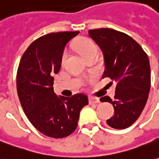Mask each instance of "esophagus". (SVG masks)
Returning a JSON list of instances; mask_svg holds the SVG:
<instances>
[{
  "instance_id": "esophagus-1",
  "label": "esophagus",
  "mask_w": 159,
  "mask_h": 159,
  "mask_svg": "<svg viewBox=\"0 0 159 159\" xmlns=\"http://www.w3.org/2000/svg\"><path fill=\"white\" fill-rule=\"evenodd\" d=\"M89 104H95V103H98L100 102V100L97 98H89Z\"/></svg>"
}]
</instances>
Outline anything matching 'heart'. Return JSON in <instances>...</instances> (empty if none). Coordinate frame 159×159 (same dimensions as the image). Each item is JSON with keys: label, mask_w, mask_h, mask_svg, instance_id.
Wrapping results in <instances>:
<instances>
[{"label": "heart", "mask_w": 159, "mask_h": 159, "mask_svg": "<svg viewBox=\"0 0 159 159\" xmlns=\"http://www.w3.org/2000/svg\"><path fill=\"white\" fill-rule=\"evenodd\" d=\"M74 48L84 58L92 53H97V49H98L96 43H94L91 39L88 38V37H79L76 39L74 43ZM66 56L67 55L65 52L62 54L61 61L65 60Z\"/></svg>", "instance_id": "obj_1"}]
</instances>
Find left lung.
Here are the masks:
<instances>
[{"label": "left lung", "mask_w": 159, "mask_h": 159, "mask_svg": "<svg viewBox=\"0 0 159 159\" xmlns=\"http://www.w3.org/2000/svg\"><path fill=\"white\" fill-rule=\"evenodd\" d=\"M89 35L103 54L102 78L116 83L114 99L105 96L101 102L114 107V116L106 121L114 129H126L142 113L151 88V68L146 53L128 34L112 29L89 30ZM112 84V82H111Z\"/></svg>", "instance_id": "1"}]
</instances>
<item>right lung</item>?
Instances as JSON below:
<instances>
[{
    "label": "right lung",
    "mask_w": 159,
    "mask_h": 159,
    "mask_svg": "<svg viewBox=\"0 0 159 159\" xmlns=\"http://www.w3.org/2000/svg\"><path fill=\"white\" fill-rule=\"evenodd\" d=\"M78 34L58 32L36 39L26 49L17 70V93L26 116L35 129L53 139L74 132L80 111L89 103L84 94L57 97L53 89V75L61 69L66 44Z\"/></svg>",
    "instance_id": "obj_1"
}]
</instances>
